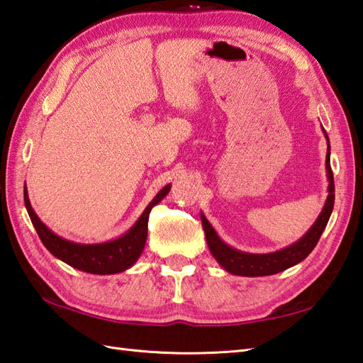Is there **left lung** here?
Here are the masks:
<instances>
[{
  "label": "left lung",
  "instance_id": "obj_1",
  "mask_svg": "<svg viewBox=\"0 0 363 363\" xmlns=\"http://www.w3.org/2000/svg\"><path fill=\"white\" fill-rule=\"evenodd\" d=\"M325 133V137L328 140V154H326V173H328V191L329 195L326 198V203L323 206V211L320 212L318 218L315 220L311 229L299 238L298 242H295L290 246H285V248L274 251V252H267V254H252V252H245L240 250H235L233 246H229L225 243L218 237V234L215 233V229L204 215L201 213V221H203V229L206 234V242L209 250L212 252V256L215 260L226 269L230 274H237V276H269V274H276L281 273L284 269H287L293 265L299 264L301 260H304L312 250L317 246L320 237L325 230L330 213H333L334 209V199H335V187H334V176H333V169H330V145H329V137L326 134V130L323 129Z\"/></svg>",
  "mask_w": 363,
  "mask_h": 363
}]
</instances>
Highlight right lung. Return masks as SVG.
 <instances>
[{"label": "right lung", "mask_w": 363, "mask_h": 363, "mask_svg": "<svg viewBox=\"0 0 363 363\" xmlns=\"http://www.w3.org/2000/svg\"><path fill=\"white\" fill-rule=\"evenodd\" d=\"M169 189H172V186L168 184V186H165L152 198V201L146 206V209L134 223L133 228L128 229L118 238L103 243H76L54 234L48 226L43 225L34 212L33 206H30L26 184L25 206L42 243L54 257H57L59 260L65 262L67 265L86 273L115 274L130 268L135 264L137 259L140 257L146 243V235H148L150 212L154 206L159 204L168 195Z\"/></svg>", "instance_id": "1"}]
</instances>
